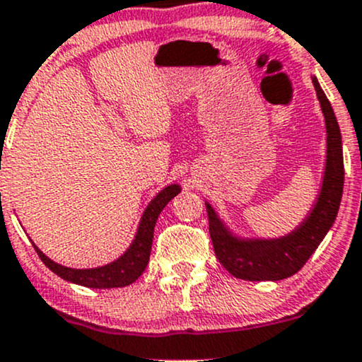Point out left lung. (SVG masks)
<instances>
[{
    "label": "left lung",
    "instance_id": "left-lung-1",
    "mask_svg": "<svg viewBox=\"0 0 362 362\" xmlns=\"http://www.w3.org/2000/svg\"><path fill=\"white\" fill-rule=\"evenodd\" d=\"M313 84L327 125V161L320 194L303 223L278 239H242L230 232L211 204L206 202L214 254L223 268L240 280L278 281L296 275L335 223L344 190L342 136L316 77H313Z\"/></svg>",
    "mask_w": 362,
    "mask_h": 362
}]
</instances>
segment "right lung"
Segmentation results:
<instances>
[{"label":"right lung","mask_w":362,"mask_h":362,"mask_svg":"<svg viewBox=\"0 0 362 362\" xmlns=\"http://www.w3.org/2000/svg\"><path fill=\"white\" fill-rule=\"evenodd\" d=\"M180 192V185L172 184L165 187L161 192L156 194L153 201L149 202L148 208L144 209L139 223L136 239L132 240L130 247L122 254L118 259L111 261L105 266H98V268L89 269H77V268H66V266L54 263L53 259L46 256L37 245H34L35 252L39 254L41 261L53 273L62 276L63 280L71 281V284L82 285V287L89 288H117L127 287V285L134 284L139 276L144 273L146 266L149 263L151 245H153V233L154 225H156L158 216L163 211L166 204L173 199L177 194Z\"/></svg>","instance_id":"right-lung-1"}]
</instances>
